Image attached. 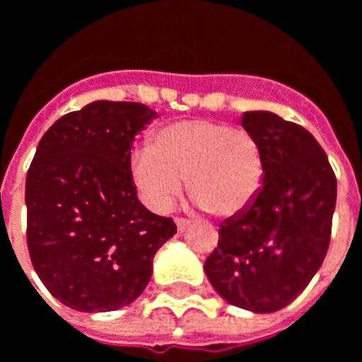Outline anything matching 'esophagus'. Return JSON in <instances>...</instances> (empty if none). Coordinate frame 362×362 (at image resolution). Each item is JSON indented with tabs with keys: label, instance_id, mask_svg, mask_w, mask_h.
<instances>
[{
	"label": "esophagus",
	"instance_id": "obj_1",
	"mask_svg": "<svg viewBox=\"0 0 362 362\" xmlns=\"http://www.w3.org/2000/svg\"><path fill=\"white\" fill-rule=\"evenodd\" d=\"M188 227H189L188 219H184V217H176V228H178V233H184Z\"/></svg>",
	"mask_w": 362,
	"mask_h": 362
}]
</instances>
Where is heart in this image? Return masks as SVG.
Listing matches in <instances>:
<instances>
[{"instance_id":"heart-1","label":"heart","mask_w":362,"mask_h":362,"mask_svg":"<svg viewBox=\"0 0 362 362\" xmlns=\"http://www.w3.org/2000/svg\"><path fill=\"white\" fill-rule=\"evenodd\" d=\"M143 199L170 211L188 178L189 196L217 217L244 211L264 184L266 163L258 137L217 119H180L158 127L129 160Z\"/></svg>"}]
</instances>
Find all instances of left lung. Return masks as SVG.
I'll return each instance as SVG.
<instances>
[{
  "mask_svg": "<svg viewBox=\"0 0 362 362\" xmlns=\"http://www.w3.org/2000/svg\"><path fill=\"white\" fill-rule=\"evenodd\" d=\"M258 137L266 174L256 199L219 228L205 259L213 288L252 312L285 308L326 258L337 182L314 135L273 112H244Z\"/></svg>",
  "mask_w": 362,
  "mask_h": 362,
  "instance_id": "obj_1",
  "label": "left lung"
}]
</instances>
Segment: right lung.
Returning a JSON list of instances; mask_svg holds the SVG:
<instances>
[{
    "label": "right lung",
    "instance_id": "1",
    "mask_svg": "<svg viewBox=\"0 0 362 362\" xmlns=\"http://www.w3.org/2000/svg\"><path fill=\"white\" fill-rule=\"evenodd\" d=\"M157 116L96 100L52 124L28 166L27 246L44 287L74 310L110 312L147 287L170 217L137 199L132 143Z\"/></svg>",
    "mask_w": 362,
    "mask_h": 362
}]
</instances>
